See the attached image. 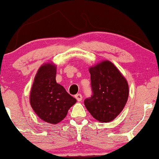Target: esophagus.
Segmentation results:
<instances>
[{"label":"esophagus","instance_id":"34e87169","mask_svg":"<svg viewBox=\"0 0 159 159\" xmlns=\"http://www.w3.org/2000/svg\"><path fill=\"white\" fill-rule=\"evenodd\" d=\"M75 98L77 99V101H81L82 99V95L80 93H78V94L75 95Z\"/></svg>","mask_w":159,"mask_h":159}]
</instances>
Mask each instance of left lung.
Returning a JSON list of instances; mask_svg holds the SVG:
<instances>
[{
  "label": "left lung",
  "mask_w": 159,
  "mask_h": 159,
  "mask_svg": "<svg viewBox=\"0 0 159 159\" xmlns=\"http://www.w3.org/2000/svg\"><path fill=\"white\" fill-rule=\"evenodd\" d=\"M92 96L84 103L90 114L100 122H109L121 112L129 95L127 80L109 61L89 69Z\"/></svg>",
  "instance_id": "1"
}]
</instances>
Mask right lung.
I'll return each instance as SVG.
<instances>
[{"mask_svg":"<svg viewBox=\"0 0 159 159\" xmlns=\"http://www.w3.org/2000/svg\"><path fill=\"white\" fill-rule=\"evenodd\" d=\"M56 66L43 64L38 69L30 92V105L45 122L56 125L62 121L76 102L65 88L56 81Z\"/></svg>","mask_w":159,"mask_h":159,"instance_id":"obj_1","label":"right lung"}]
</instances>
